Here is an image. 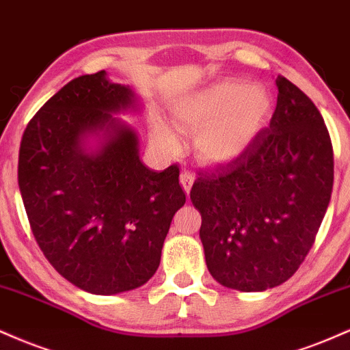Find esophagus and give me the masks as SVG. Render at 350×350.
Returning <instances> with one entry per match:
<instances>
[{"instance_id":"34e87169","label":"esophagus","mask_w":350,"mask_h":350,"mask_svg":"<svg viewBox=\"0 0 350 350\" xmlns=\"http://www.w3.org/2000/svg\"><path fill=\"white\" fill-rule=\"evenodd\" d=\"M180 182H182L185 191H187V195H188L193 187V182H195V175H193V172L183 170L182 175H180Z\"/></svg>"}]
</instances>
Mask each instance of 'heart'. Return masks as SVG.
I'll return each instance as SVG.
<instances>
[{
  "mask_svg": "<svg viewBox=\"0 0 350 350\" xmlns=\"http://www.w3.org/2000/svg\"><path fill=\"white\" fill-rule=\"evenodd\" d=\"M272 111V96L262 85L219 81L190 94L172 108L174 124L196 135V149L209 163L237 159L260 133ZM154 137L168 150L178 149L175 133L155 122Z\"/></svg>",
  "mask_w": 350,
  "mask_h": 350,
  "instance_id": "1",
  "label": "heart"
}]
</instances>
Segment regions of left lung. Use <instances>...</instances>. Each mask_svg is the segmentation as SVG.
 I'll use <instances>...</instances> for the list:
<instances>
[{
	"label": "left lung",
	"instance_id": "1",
	"mask_svg": "<svg viewBox=\"0 0 350 350\" xmlns=\"http://www.w3.org/2000/svg\"><path fill=\"white\" fill-rule=\"evenodd\" d=\"M269 127L242 155L200 174L190 198L201 215L209 273L239 291L282 285L313 247L329 204L334 154L324 119L278 75Z\"/></svg>",
	"mask_w": 350,
	"mask_h": 350
}]
</instances>
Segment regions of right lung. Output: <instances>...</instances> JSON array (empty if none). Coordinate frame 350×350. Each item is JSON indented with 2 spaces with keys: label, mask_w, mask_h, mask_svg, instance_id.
Segmentation results:
<instances>
[{
  "label": "right lung",
  "mask_w": 350,
  "mask_h": 350,
  "mask_svg": "<svg viewBox=\"0 0 350 350\" xmlns=\"http://www.w3.org/2000/svg\"><path fill=\"white\" fill-rule=\"evenodd\" d=\"M133 103L129 86L111 83L105 70L78 77L37 111L21 141L18 183L34 239L62 277L94 295L149 282L187 201L178 165L144 167L137 135L109 114ZM100 130L105 142L86 152L83 139Z\"/></svg>",
  "instance_id": "obj_1"
}]
</instances>
